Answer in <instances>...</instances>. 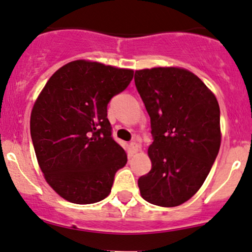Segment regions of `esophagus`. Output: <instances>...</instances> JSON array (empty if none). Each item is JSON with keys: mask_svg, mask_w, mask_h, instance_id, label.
<instances>
[{"mask_svg": "<svg viewBox=\"0 0 252 252\" xmlns=\"http://www.w3.org/2000/svg\"><path fill=\"white\" fill-rule=\"evenodd\" d=\"M129 145H131V149L133 152H138L140 150V144H138L135 140L131 141V144H129Z\"/></svg>", "mask_w": 252, "mask_h": 252, "instance_id": "34e87169", "label": "esophagus"}]
</instances>
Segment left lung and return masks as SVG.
<instances>
[{
    "instance_id": "1",
    "label": "left lung",
    "mask_w": 252,
    "mask_h": 252,
    "mask_svg": "<svg viewBox=\"0 0 252 252\" xmlns=\"http://www.w3.org/2000/svg\"><path fill=\"white\" fill-rule=\"evenodd\" d=\"M135 88L151 121L152 168L139 177L144 200L182 205L199 190L220 149V109L197 76L180 67L135 71Z\"/></svg>"
}]
</instances>
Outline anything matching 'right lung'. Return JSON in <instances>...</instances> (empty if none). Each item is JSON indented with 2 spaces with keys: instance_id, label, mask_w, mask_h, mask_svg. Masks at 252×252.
I'll list each match as a JSON object with an SVG mask.
<instances>
[{
  "instance_id": "1",
  "label": "right lung",
  "mask_w": 252,
  "mask_h": 252,
  "mask_svg": "<svg viewBox=\"0 0 252 252\" xmlns=\"http://www.w3.org/2000/svg\"><path fill=\"white\" fill-rule=\"evenodd\" d=\"M132 78V70L75 61L51 76L35 101L31 137L36 159L47 183L67 201L103 200L127 163L112 137L107 106Z\"/></svg>"
}]
</instances>
